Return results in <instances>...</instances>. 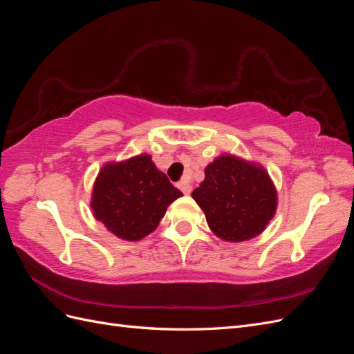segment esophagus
I'll use <instances>...</instances> for the list:
<instances>
[{
  "label": "esophagus",
  "mask_w": 354,
  "mask_h": 354,
  "mask_svg": "<svg viewBox=\"0 0 354 354\" xmlns=\"http://www.w3.org/2000/svg\"><path fill=\"white\" fill-rule=\"evenodd\" d=\"M177 187L183 192L185 195H190V192H192V186L187 183L186 180H181V181H178L177 183Z\"/></svg>",
  "instance_id": "obj_1"
}]
</instances>
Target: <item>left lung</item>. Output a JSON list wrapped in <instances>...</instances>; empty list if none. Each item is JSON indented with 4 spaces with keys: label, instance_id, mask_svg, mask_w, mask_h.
Listing matches in <instances>:
<instances>
[{
    "label": "left lung",
    "instance_id": "obj_1",
    "mask_svg": "<svg viewBox=\"0 0 354 354\" xmlns=\"http://www.w3.org/2000/svg\"><path fill=\"white\" fill-rule=\"evenodd\" d=\"M211 232L227 242L250 241L266 229L277 208V192L260 164L223 153L205 168L192 192Z\"/></svg>",
    "mask_w": 354,
    "mask_h": 354
}]
</instances>
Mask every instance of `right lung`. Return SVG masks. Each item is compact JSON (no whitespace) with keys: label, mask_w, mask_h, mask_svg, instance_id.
I'll list each match as a JSON object with an SVG mask.
<instances>
[{"label":"right lung","mask_w":354,"mask_h":354,"mask_svg":"<svg viewBox=\"0 0 354 354\" xmlns=\"http://www.w3.org/2000/svg\"><path fill=\"white\" fill-rule=\"evenodd\" d=\"M183 196L156 168L151 155L108 162L95 177L91 209L95 220L124 241H140L152 233L169 203Z\"/></svg>","instance_id":"1"}]
</instances>
